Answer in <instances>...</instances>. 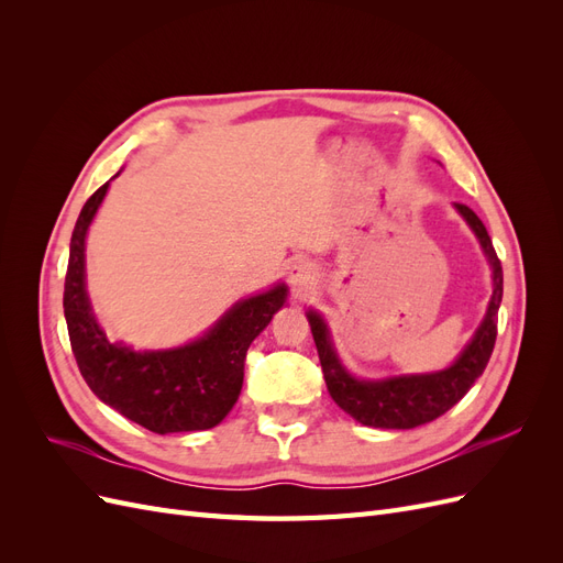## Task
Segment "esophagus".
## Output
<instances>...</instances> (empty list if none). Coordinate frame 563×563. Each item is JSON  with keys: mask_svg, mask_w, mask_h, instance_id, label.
I'll use <instances>...</instances> for the list:
<instances>
[{"mask_svg": "<svg viewBox=\"0 0 563 563\" xmlns=\"http://www.w3.org/2000/svg\"><path fill=\"white\" fill-rule=\"evenodd\" d=\"M317 277H319V272L310 261H296V263H291V267H288V284H291L296 296L312 288Z\"/></svg>", "mask_w": 563, "mask_h": 563, "instance_id": "34e87169", "label": "esophagus"}]
</instances>
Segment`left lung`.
<instances>
[{
  "label": "left lung",
  "instance_id": "8db88e82",
  "mask_svg": "<svg viewBox=\"0 0 563 563\" xmlns=\"http://www.w3.org/2000/svg\"><path fill=\"white\" fill-rule=\"evenodd\" d=\"M470 228L474 230L476 240H479L486 258L493 269V296L488 302V312L476 329L470 345L460 352L453 366L439 371V373H422V376H399V378H385V380H360L352 378L350 373L338 362V354L331 345L329 329L317 312H308L310 329L314 335V345L319 352V362L323 371V380H327L329 395L333 401L350 413L354 420H360L368 428H383V430H411L418 424L432 422L439 416H444L451 406L463 399L474 380L482 376L493 345H496L498 335V308L503 300V267L496 249H493L490 236L470 207L465 203H455Z\"/></svg>",
  "mask_w": 563,
  "mask_h": 563
}]
</instances>
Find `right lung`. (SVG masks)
<instances>
[{"label":"right lung","instance_id":"right-lung-1","mask_svg":"<svg viewBox=\"0 0 563 563\" xmlns=\"http://www.w3.org/2000/svg\"><path fill=\"white\" fill-rule=\"evenodd\" d=\"M108 185H100L84 203L67 261L63 308L77 366L100 401L150 432L216 428L240 399L246 350L284 305L286 286L279 284L267 294L240 300L207 335L185 347L135 352L110 343L98 327L84 286V240Z\"/></svg>","mask_w":563,"mask_h":563}]
</instances>
